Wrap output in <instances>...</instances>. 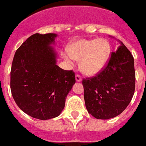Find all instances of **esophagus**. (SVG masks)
<instances>
[{"mask_svg":"<svg viewBox=\"0 0 146 146\" xmlns=\"http://www.w3.org/2000/svg\"><path fill=\"white\" fill-rule=\"evenodd\" d=\"M75 79H76V82H80V81H81V80H82V79H81V77H80L79 75H77V74H76V76H75Z\"/></svg>","mask_w":146,"mask_h":146,"instance_id":"1","label":"esophagus"}]
</instances>
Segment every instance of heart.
Returning <instances> with one entry per match:
<instances>
[{
  "mask_svg": "<svg viewBox=\"0 0 146 146\" xmlns=\"http://www.w3.org/2000/svg\"><path fill=\"white\" fill-rule=\"evenodd\" d=\"M111 46L105 38L78 39L71 44L69 52L64 53V58L70 66L80 61V70L84 74L94 76L104 69L108 62Z\"/></svg>",
  "mask_w": 146,
  "mask_h": 146,
  "instance_id": "1",
  "label": "heart"
}]
</instances>
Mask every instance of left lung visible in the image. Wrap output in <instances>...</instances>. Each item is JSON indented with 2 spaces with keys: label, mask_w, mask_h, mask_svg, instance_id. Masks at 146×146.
Returning <instances> with one entry per match:
<instances>
[{
  "label": "left lung",
  "mask_w": 146,
  "mask_h": 146,
  "mask_svg": "<svg viewBox=\"0 0 146 146\" xmlns=\"http://www.w3.org/2000/svg\"><path fill=\"white\" fill-rule=\"evenodd\" d=\"M118 42L120 45L111 53L104 70L96 76L82 81L85 107L96 119H109L120 115L134 93L133 58L126 46Z\"/></svg>",
  "instance_id": "8db88e82"
}]
</instances>
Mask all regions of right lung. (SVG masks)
Returning a JSON list of instances; mask_svg holds the SVG:
<instances>
[{
    "label": "right lung",
    "mask_w": 146,
    "mask_h": 146,
    "mask_svg": "<svg viewBox=\"0 0 146 146\" xmlns=\"http://www.w3.org/2000/svg\"><path fill=\"white\" fill-rule=\"evenodd\" d=\"M58 35H32L15 53L10 87L13 99L23 112L40 120L55 118L65 108L73 84V71L58 65Z\"/></svg>",
    "instance_id": "1"
}]
</instances>
